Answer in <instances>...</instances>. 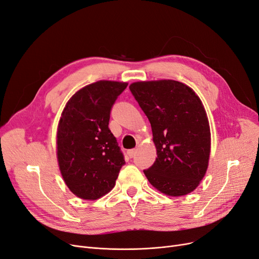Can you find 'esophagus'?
Returning a JSON list of instances; mask_svg holds the SVG:
<instances>
[{
	"instance_id": "34e87169",
	"label": "esophagus",
	"mask_w": 259,
	"mask_h": 259,
	"mask_svg": "<svg viewBox=\"0 0 259 259\" xmlns=\"http://www.w3.org/2000/svg\"><path fill=\"white\" fill-rule=\"evenodd\" d=\"M136 153H137V150H136V149H133V150H128V151H127V155H128V157L133 158V157H134V156H135V155H136Z\"/></svg>"
}]
</instances>
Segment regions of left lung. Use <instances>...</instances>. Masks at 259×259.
Here are the masks:
<instances>
[{"label":"left lung","mask_w":259,"mask_h":259,"mask_svg":"<svg viewBox=\"0 0 259 259\" xmlns=\"http://www.w3.org/2000/svg\"><path fill=\"white\" fill-rule=\"evenodd\" d=\"M134 98L152 127L157 157L144 174L165 195L192 192L205 177L210 155L207 113L192 88L173 79L136 81Z\"/></svg>","instance_id":"left-lung-1"}]
</instances>
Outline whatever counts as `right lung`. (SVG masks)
I'll return each mask as SVG.
<instances>
[{
	"label": "right lung",
	"instance_id": "right-lung-1",
	"mask_svg": "<svg viewBox=\"0 0 259 259\" xmlns=\"http://www.w3.org/2000/svg\"><path fill=\"white\" fill-rule=\"evenodd\" d=\"M127 82L99 80L72 96L61 112L56 134L57 161L70 191L98 200L116 185L125 163L108 128L110 110Z\"/></svg>",
	"mask_w": 259,
	"mask_h": 259
}]
</instances>
